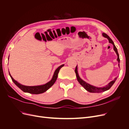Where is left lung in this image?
<instances>
[{"mask_svg":"<svg viewBox=\"0 0 129 129\" xmlns=\"http://www.w3.org/2000/svg\"><path fill=\"white\" fill-rule=\"evenodd\" d=\"M103 36L105 38H107L109 43H111L113 45V46H114V49L117 55V60L118 61V66L119 67V62H120V59H119V54L117 51V49L116 47L115 46V44L113 41L111 40V39L109 37L107 34H105L104 33H102ZM75 72L76 73V77H77V80L78 81V82L80 83V84L82 85V86L83 87V88L87 90L88 91L90 92H93V93H100V92H104L105 91H107L108 90H109L110 89L112 85L114 84V83L115 82L116 80L117 79V77H116L115 78V79L114 80H112V81H111L110 83H109L107 85H105L104 87H95V86H93L92 85L89 84V83H87L86 82L84 81L83 80H82L81 78L80 77L79 75V74H78L77 72V66H76V68H75Z\"/></svg>","mask_w":129,"mask_h":129,"instance_id":"obj_1","label":"left lung"}]
</instances>
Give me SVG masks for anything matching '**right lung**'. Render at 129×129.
<instances>
[{
    "label": "right lung",
    "mask_w": 129,
    "mask_h": 129,
    "mask_svg": "<svg viewBox=\"0 0 129 129\" xmlns=\"http://www.w3.org/2000/svg\"><path fill=\"white\" fill-rule=\"evenodd\" d=\"M63 66H64V64H62L59 66V67L55 70L52 80L49 82H48V83L41 85H37V86H26V85H22L20 83H18L17 81L14 80L13 78L11 75L10 73L9 74L10 76H11L12 80L14 84L24 92H28L30 93H32V94H40V93H44L45 91H46L49 88H50L54 84V83L55 82V81L57 78L58 73L59 72L60 69L63 67Z\"/></svg>",
    "instance_id": "obj_1"
}]
</instances>
